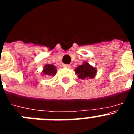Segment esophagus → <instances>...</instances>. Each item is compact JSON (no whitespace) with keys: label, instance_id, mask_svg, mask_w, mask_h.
Wrapping results in <instances>:
<instances>
[{"label":"esophagus","instance_id":"1","mask_svg":"<svg viewBox=\"0 0 134 134\" xmlns=\"http://www.w3.org/2000/svg\"><path fill=\"white\" fill-rule=\"evenodd\" d=\"M63 67L64 68H70L71 65L70 64H63Z\"/></svg>","mask_w":134,"mask_h":134}]
</instances>
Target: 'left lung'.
<instances>
[{"mask_svg": "<svg viewBox=\"0 0 134 134\" xmlns=\"http://www.w3.org/2000/svg\"><path fill=\"white\" fill-rule=\"evenodd\" d=\"M76 73L78 74L79 78L81 79H93L95 76L97 70L91 66L87 62L80 65L75 69Z\"/></svg>", "mask_w": 134, "mask_h": 134, "instance_id": "8db88e82", "label": "left lung"}]
</instances>
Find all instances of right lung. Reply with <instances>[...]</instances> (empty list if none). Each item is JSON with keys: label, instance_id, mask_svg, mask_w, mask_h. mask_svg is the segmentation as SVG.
I'll return each mask as SVG.
<instances>
[{"label": "right lung", "instance_id": "right-lung-1", "mask_svg": "<svg viewBox=\"0 0 134 134\" xmlns=\"http://www.w3.org/2000/svg\"><path fill=\"white\" fill-rule=\"evenodd\" d=\"M56 69L54 65H50V64H46L45 65L44 68H43V72L45 75H52L54 76L56 74Z\"/></svg>", "mask_w": 134, "mask_h": 134}]
</instances>
